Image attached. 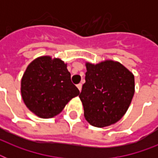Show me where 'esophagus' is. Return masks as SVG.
Wrapping results in <instances>:
<instances>
[{"label":"esophagus","instance_id":"1","mask_svg":"<svg viewBox=\"0 0 158 158\" xmlns=\"http://www.w3.org/2000/svg\"><path fill=\"white\" fill-rule=\"evenodd\" d=\"M77 88L79 89V92H81V90H82V84H78V85H77Z\"/></svg>","mask_w":158,"mask_h":158}]
</instances>
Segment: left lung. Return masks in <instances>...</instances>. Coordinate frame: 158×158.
Here are the masks:
<instances>
[{"mask_svg": "<svg viewBox=\"0 0 158 158\" xmlns=\"http://www.w3.org/2000/svg\"><path fill=\"white\" fill-rule=\"evenodd\" d=\"M87 72L79 98L84 115L93 126L106 127L124 116L135 94L132 72L112 60L85 63Z\"/></svg>", "mask_w": 158, "mask_h": 158, "instance_id": "1", "label": "left lung"}]
</instances>
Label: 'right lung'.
<instances>
[{
  "mask_svg": "<svg viewBox=\"0 0 158 158\" xmlns=\"http://www.w3.org/2000/svg\"><path fill=\"white\" fill-rule=\"evenodd\" d=\"M20 91L28 110L44 119L59 115L79 94L72 84L67 64L50 56L38 57L28 64L21 79Z\"/></svg>",
  "mask_w": 158,
  "mask_h": 158,
  "instance_id": "add662e5",
  "label": "right lung"
}]
</instances>
